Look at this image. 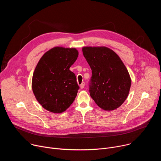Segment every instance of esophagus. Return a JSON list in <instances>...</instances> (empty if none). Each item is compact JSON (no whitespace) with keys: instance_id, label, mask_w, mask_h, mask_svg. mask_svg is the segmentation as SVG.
<instances>
[{"instance_id":"34e87169","label":"esophagus","mask_w":161,"mask_h":161,"mask_svg":"<svg viewBox=\"0 0 161 161\" xmlns=\"http://www.w3.org/2000/svg\"><path fill=\"white\" fill-rule=\"evenodd\" d=\"M84 86H85V83H84V82H82V83L80 85V88L83 89V88H84Z\"/></svg>"}]
</instances>
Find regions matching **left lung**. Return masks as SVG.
I'll return each instance as SVG.
<instances>
[{
  "label": "left lung",
  "mask_w": 161,
  "mask_h": 161,
  "mask_svg": "<svg viewBox=\"0 0 161 161\" xmlns=\"http://www.w3.org/2000/svg\"><path fill=\"white\" fill-rule=\"evenodd\" d=\"M82 52L92 73L91 97L104 110L119 108L127 98L131 86L130 76L121 58L106 47H84Z\"/></svg>",
  "instance_id": "1"
}]
</instances>
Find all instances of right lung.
Wrapping results in <instances>:
<instances>
[{"label":"right lung","instance_id":"add662e5","mask_svg":"<svg viewBox=\"0 0 161 161\" xmlns=\"http://www.w3.org/2000/svg\"><path fill=\"white\" fill-rule=\"evenodd\" d=\"M75 48L56 47L46 52L33 73L32 89L43 108L53 113L65 111L75 101L79 86L69 70L76 60Z\"/></svg>","mask_w":161,"mask_h":161}]
</instances>
